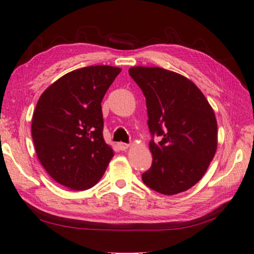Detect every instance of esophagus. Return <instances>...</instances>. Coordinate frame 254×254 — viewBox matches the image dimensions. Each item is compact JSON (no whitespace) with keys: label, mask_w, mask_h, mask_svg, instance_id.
<instances>
[{"label":"esophagus","mask_w":254,"mask_h":254,"mask_svg":"<svg viewBox=\"0 0 254 254\" xmlns=\"http://www.w3.org/2000/svg\"><path fill=\"white\" fill-rule=\"evenodd\" d=\"M118 145H119V148L121 149V150H127V149H128L130 148V144H127V143H123V142H120V143H118Z\"/></svg>","instance_id":"34e87169"}]
</instances>
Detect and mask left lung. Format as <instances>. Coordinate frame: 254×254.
I'll return each mask as SVG.
<instances>
[{"mask_svg": "<svg viewBox=\"0 0 254 254\" xmlns=\"http://www.w3.org/2000/svg\"><path fill=\"white\" fill-rule=\"evenodd\" d=\"M128 74L147 101L148 126L160 141L149 144L152 166L143 183L163 195L186 191L205 175L217 149L214 110L187 77L160 67L135 66Z\"/></svg>", "mask_w": 254, "mask_h": 254, "instance_id": "left-lung-1", "label": "left lung"}]
</instances>
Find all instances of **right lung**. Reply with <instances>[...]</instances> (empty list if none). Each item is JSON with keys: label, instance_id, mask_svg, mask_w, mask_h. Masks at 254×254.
Masks as SVG:
<instances>
[{"label": "right lung", "instance_id": "1", "mask_svg": "<svg viewBox=\"0 0 254 254\" xmlns=\"http://www.w3.org/2000/svg\"><path fill=\"white\" fill-rule=\"evenodd\" d=\"M121 68L67 72L41 94L31 133L37 157L55 182L85 190L100 182L114 152L103 137V97Z\"/></svg>", "mask_w": 254, "mask_h": 254}]
</instances>
